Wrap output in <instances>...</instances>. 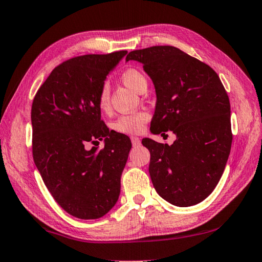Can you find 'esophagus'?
Wrapping results in <instances>:
<instances>
[{
    "instance_id": "34e87169",
    "label": "esophagus",
    "mask_w": 262,
    "mask_h": 262,
    "mask_svg": "<svg viewBox=\"0 0 262 262\" xmlns=\"http://www.w3.org/2000/svg\"><path fill=\"white\" fill-rule=\"evenodd\" d=\"M130 140H132V144H133V146H139V145L141 144V140L139 139V137H136V136H132V137H130Z\"/></svg>"
}]
</instances>
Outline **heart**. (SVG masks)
<instances>
[{
  "label": "heart",
  "mask_w": 262,
  "mask_h": 262,
  "mask_svg": "<svg viewBox=\"0 0 262 262\" xmlns=\"http://www.w3.org/2000/svg\"><path fill=\"white\" fill-rule=\"evenodd\" d=\"M121 82L136 93H143L147 87L146 75L141 70L135 68H129L122 71L120 74ZM97 105L102 112H107L111 107L110 92L107 85H102L97 95ZM150 115L146 111H137L130 115H125L119 117L113 122V129L121 134L133 135L140 134L144 129L146 122L149 121Z\"/></svg>",
  "instance_id": "1"
}]
</instances>
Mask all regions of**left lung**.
Masks as SVG:
<instances>
[{
	"label": "left lung",
	"mask_w": 262,
	"mask_h": 262,
	"mask_svg": "<svg viewBox=\"0 0 262 262\" xmlns=\"http://www.w3.org/2000/svg\"><path fill=\"white\" fill-rule=\"evenodd\" d=\"M143 64L154 81L157 105L150 129L172 130V145L150 139L149 173L156 191L175 206L204 201L216 187L230 154L229 97L210 65L173 46L133 50L126 60Z\"/></svg>",
	"instance_id": "left-lung-1"
}]
</instances>
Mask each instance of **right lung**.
<instances>
[{
    "mask_svg": "<svg viewBox=\"0 0 262 262\" xmlns=\"http://www.w3.org/2000/svg\"><path fill=\"white\" fill-rule=\"evenodd\" d=\"M126 54L120 50L65 60L52 70L33 99V159L56 203L78 219L105 215L120 193L132 143L104 123L97 95ZM103 138V149L86 147Z\"/></svg>",
    "mask_w": 262,
    "mask_h": 262,
    "instance_id": "1",
    "label": "right lung"
}]
</instances>
